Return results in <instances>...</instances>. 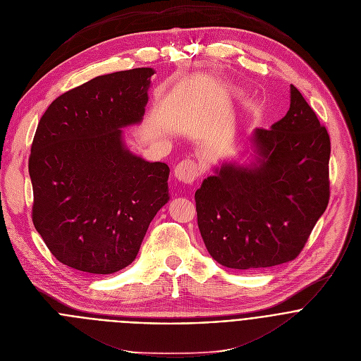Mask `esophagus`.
<instances>
[{"instance_id":"obj_1","label":"esophagus","mask_w":361,"mask_h":361,"mask_svg":"<svg viewBox=\"0 0 361 361\" xmlns=\"http://www.w3.org/2000/svg\"><path fill=\"white\" fill-rule=\"evenodd\" d=\"M202 173L200 166L190 159H185L179 162L175 168V178L182 183H192Z\"/></svg>"}]
</instances>
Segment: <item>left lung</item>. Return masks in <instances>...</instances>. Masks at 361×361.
<instances>
[{"mask_svg":"<svg viewBox=\"0 0 361 361\" xmlns=\"http://www.w3.org/2000/svg\"><path fill=\"white\" fill-rule=\"evenodd\" d=\"M247 143L250 158L214 166L195 193L209 255L240 270L296 259L330 195V137L296 87L287 114Z\"/></svg>","mask_w":361,"mask_h":361,"instance_id":"8db88e82","label":"left lung"}]
</instances>
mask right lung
Instances as JSON below:
<instances>
[{
	"label": "right lung",
	"mask_w": 361,
	"mask_h": 361,
	"mask_svg": "<svg viewBox=\"0 0 361 361\" xmlns=\"http://www.w3.org/2000/svg\"><path fill=\"white\" fill-rule=\"evenodd\" d=\"M154 68L99 75L42 115L28 162L32 222L51 253L85 273L130 264L169 200V166L133 154L123 128L145 115Z\"/></svg>",
	"instance_id": "add662e5"
}]
</instances>
